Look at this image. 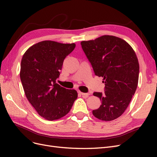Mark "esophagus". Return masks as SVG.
<instances>
[{"label": "esophagus", "instance_id": "34e87169", "mask_svg": "<svg viewBox=\"0 0 157 157\" xmlns=\"http://www.w3.org/2000/svg\"><path fill=\"white\" fill-rule=\"evenodd\" d=\"M78 93H79L80 95H82V96L84 98H87V97L88 96V95H89V94L83 93V92H78Z\"/></svg>", "mask_w": 157, "mask_h": 157}]
</instances>
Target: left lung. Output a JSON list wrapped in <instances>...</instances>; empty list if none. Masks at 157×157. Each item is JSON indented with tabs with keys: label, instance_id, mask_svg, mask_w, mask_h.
I'll return each mask as SVG.
<instances>
[{
	"label": "left lung",
	"instance_id": "left-lung-1",
	"mask_svg": "<svg viewBox=\"0 0 157 157\" xmlns=\"http://www.w3.org/2000/svg\"><path fill=\"white\" fill-rule=\"evenodd\" d=\"M80 44L95 75L103 77L105 84V92L93 94L101 102L93 115L101 121L115 120L125 111L138 84L140 66L135 52L125 40L110 35Z\"/></svg>",
	"mask_w": 157,
	"mask_h": 157
}]
</instances>
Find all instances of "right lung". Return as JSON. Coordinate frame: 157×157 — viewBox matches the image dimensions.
Instances as JSON below:
<instances>
[{
    "mask_svg": "<svg viewBox=\"0 0 157 157\" xmlns=\"http://www.w3.org/2000/svg\"><path fill=\"white\" fill-rule=\"evenodd\" d=\"M75 44L44 40L28 49L21 62L20 79L25 96L41 117L54 121L70 111L78 94L56 83L63 61Z\"/></svg>",
    "mask_w": 157,
    "mask_h": 157,
    "instance_id": "obj_1",
    "label": "right lung"
}]
</instances>
